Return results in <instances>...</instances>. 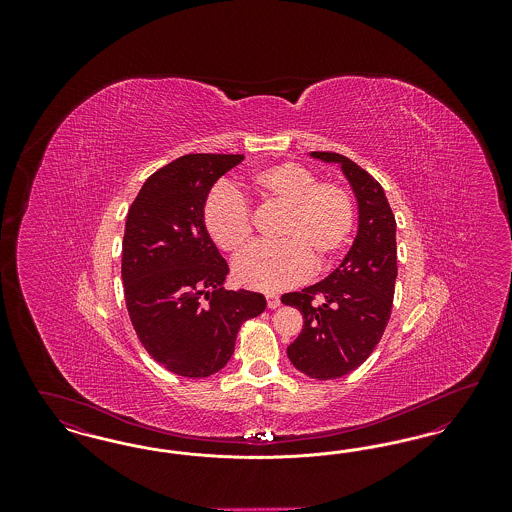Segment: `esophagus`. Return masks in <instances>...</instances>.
<instances>
[{
	"label": "esophagus",
	"mask_w": 512,
	"mask_h": 512,
	"mask_svg": "<svg viewBox=\"0 0 512 512\" xmlns=\"http://www.w3.org/2000/svg\"><path fill=\"white\" fill-rule=\"evenodd\" d=\"M267 305L268 309H276L280 305V295L276 293H267Z\"/></svg>",
	"instance_id": "obj_1"
}]
</instances>
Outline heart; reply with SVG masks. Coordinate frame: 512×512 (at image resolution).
<instances>
[{
    "label": "heart",
    "mask_w": 512,
    "mask_h": 512,
    "mask_svg": "<svg viewBox=\"0 0 512 512\" xmlns=\"http://www.w3.org/2000/svg\"><path fill=\"white\" fill-rule=\"evenodd\" d=\"M247 190L265 207L280 211L276 245L253 247L234 263V278L251 290H286L340 257L355 228V201L338 182H318L317 174L292 161L253 172ZM209 238L230 255L253 242V222L244 201L224 190L203 207Z\"/></svg>",
    "instance_id": "obj_1"
}]
</instances>
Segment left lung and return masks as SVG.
<instances>
[{
    "label": "left lung",
    "instance_id": "8db88e82",
    "mask_svg": "<svg viewBox=\"0 0 512 512\" xmlns=\"http://www.w3.org/2000/svg\"><path fill=\"white\" fill-rule=\"evenodd\" d=\"M311 155L340 163L359 203V230L340 267L315 286L282 295V303L303 315L301 334L288 347L292 365L315 380H336L365 363L388 326L397 278L395 217L384 188L357 163L332 151Z\"/></svg>",
    "mask_w": 512,
    "mask_h": 512
}]
</instances>
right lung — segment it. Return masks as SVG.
I'll use <instances>...</instances> for the list:
<instances>
[{
	"label": "right lung",
	"mask_w": 512,
	"mask_h": 512,
	"mask_svg": "<svg viewBox=\"0 0 512 512\" xmlns=\"http://www.w3.org/2000/svg\"><path fill=\"white\" fill-rule=\"evenodd\" d=\"M244 155L190 153L153 172L132 201L122 240V284L132 326L147 353L178 376L207 378L234 353L263 293L222 284L228 265L203 224L213 184Z\"/></svg>",
	"instance_id": "right-lung-1"
}]
</instances>
